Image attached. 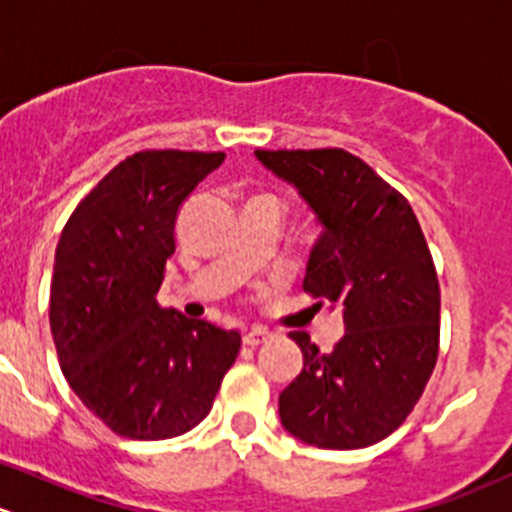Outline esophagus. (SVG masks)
Masks as SVG:
<instances>
[{
	"instance_id": "esophagus-1",
	"label": "esophagus",
	"mask_w": 512,
	"mask_h": 512,
	"mask_svg": "<svg viewBox=\"0 0 512 512\" xmlns=\"http://www.w3.org/2000/svg\"><path fill=\"white\" fill-rule=\"evenodd\" d=\"M267 338H270V331H267V328H262V326L250 328V331L245 333L247 346H260V343H265Z\"/></svg>"
}]
</instances>
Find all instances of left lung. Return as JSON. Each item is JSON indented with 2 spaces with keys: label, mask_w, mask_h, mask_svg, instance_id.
Listing matches in <instances>:
<instances>
[{
  "label": "left lung",
  "mask_w": 512,
  "mask_h": 512,
  "mask_svg": "<svg viewBox=\"0 0 512 512\" xmlns=\"http://www.w3.org/2000/svg\"><path fill=\"white\" fill-rule=\"evenodd\" d=\"M255 156L321 222L303 290L338 305L346 323L331 353L290 333L303 371L280 394V422L321 450L369 447L404 424L437 364L439 283L417 214L343 148Z\"/></svg>",
  "instance_id": "1"
}]
</instances>
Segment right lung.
<instances>
[{"mask_svg":"<svg viewBox=\"0 0 512 512\" xmlns=\"http://www.w3.org/2000/svg\"><path fill=\"white\" fill-rule=\"evenodd\" d=\"M222 151H138L75 207L55 250L50 331L85 407L128 439H169L209 414L240 333L156 303L174 224Z\"/></svg>","mask_w":512,"mask_h":512,"instance_id":"add662e5","label":"right lung"}]
</instances>
